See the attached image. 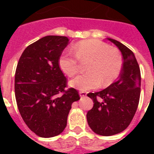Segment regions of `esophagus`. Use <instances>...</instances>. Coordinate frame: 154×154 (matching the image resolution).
Masks as SVG:
<instances>
[{
	"mask_svg": "<svg viewBox=\"0 0 154 154\" xmlns=\"http://www.w3.org/2000/svg\"><path fill=\"white\" fill-rule=\"evenodd\" d=\"M79 96L81 97V98H83V97H85L87 96V93L84 92V91H80V92H79Z\"/></svg>",
	"mask_w": 154,
	"mask_h": 154,
	"instance_id": "esophagus-1",
	"label": "esophagus"
}]
</instances>
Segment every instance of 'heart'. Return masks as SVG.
<instances>
[{
	"instance_id": "heart-1",
	"label": "heart",
	"mask_w": 154,
	"mask_h": 154,
	"mask_svg": "<svg viewBox=\"0 0 154 154\" xmlns=\"http://www.w3.org/2000/svg\"><path fill=\"white\" fill-rule=\"evenodd\" d=\"M73 53L63 52L58 58L61 70L72 77L79 70V63H88L86 73L70 81L71 87L80 91H87L101 86L107 87L119 77L123 60L119 52L109 44L97 39L78 42L74 45Z\"/></svg>"
}]
</instances>
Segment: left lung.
Segmentation results:
<instances>
[{"label": "left lung", "mask_w": 154, "mask_h": 154, "mask_svg": "<svg viewBox=\"0 0 154 154\" xmlns=\"http://www.w3.org/2000/svg\"><path fill=\"white\" fill-rule=\"evenodd\" d=\"M123 56V67L118 80L104 90L87 94L94 102L87 114V123L94 132L110 136L122 132L132 121L139 105L141 86L140 69L132 51L113 38Z\"/></svg>", "instance_id": "obj_1"}]
</instances>
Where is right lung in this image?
<instances>
[{"label":"right lung","instance_id":"1","mask_svg":"<svg viewBox=\"0 0 154 154\" xmlns=\"http://www.w3.org/2000/svg\"><path fill=\"white\" fill-rule=\"evenodd\" d=\"M69 39L48 35L29 45L17 64L15 76L16 103L22 119L42 138L58 135L67 126L72 104L80 99L76 89L67 87L58 58ZM61 92L63 96H58Z\"/></svg>","mask_w":154,"mask_h":154}]
</instances>
